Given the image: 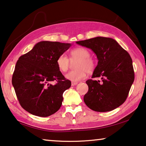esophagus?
Segmentation results:
<instances>
[{"label":"esophagus","instance_id":"34e87169","mask_svg":"<svg viewBox=\"0 0 146 146\" xmlns=\"http://www.w3.org/2000/svg\"><path fill=\"white\" fill-rule=\"evenodd\" d=\"M77 84H78L77 82H71V85H72V86H75V85H77Z\"/></svg>","mask_w":146,"mask_h":146}]
</instances>
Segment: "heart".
I'll return each mask as SVG.
<instances>
[{"label": "heart", "instance_id": "b5f03b06", "mask_svg": "<svg viewBox=\"0 0 146 146\" xmlns=\"http://www.w3.org/2000/svg\"><path fill=\"white\" fill-rule=\"evenodd\" d=\"M69 60L71 62L77 60L75 64V70L69 71L66 75L67 80L77 82L85 78L86 73H91L96 67L95 61L90 58V53L85 48L78 47L69 52ZM69 60L64 54L58 56L56 64L62 72H66L69 67Z\"/></svg>", "mask_w": 146, "mask_h": 146}]
</instances>
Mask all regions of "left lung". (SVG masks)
Masks as SVG:
<instances>
[{
  "label": "left lung",
  "mask_w": 146,
  "mask_h": 146,
  "mask_svg": "<svg viewBox=\"0 0 146 146\" xmlns=\"http://www.w3.org/2000/svg\"><path fill=\"white\" fill-rule=\"evenodd\" d=\"M77 44L90 48L97 56V66L92 78L86 83L88 91L84 96L88 107L98 112L110 111L125 102L134 80L132 58L116 40L111 38L97 36Z\"/></svg>",
  "instance_id": "obj_1"
}]
</instances>
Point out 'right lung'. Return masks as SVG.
I'll return each instance as SVG.
<instances>
[{
  "label": "right lung",
  "instance_id": "right-lung-1",
  "mask_svg": "<svg viewBox=\"0 0 146 146\" xmlns=\"http://www.w3.org/2000/svg\"><path fill=\"white\" fill-rule=\"evenodd\" d=\"M71 46L41 41L19 58L12 82L21 106L29 113L45 117L59 110L63 94L71 82L58 69L56 60ZM52 81L56 83L52 85Z\"/></svg>",
  "mask_w": 146,
  "mask_h": 146
}]
</instances>
